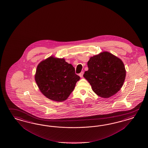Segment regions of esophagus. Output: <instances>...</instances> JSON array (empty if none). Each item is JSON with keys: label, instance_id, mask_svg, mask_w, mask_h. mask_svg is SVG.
I'll list each match as a JSON object with an SVG mask.
<instances>
[{"label": "esophagus", "instance_id": "obj_1", "mask_svg": "<svg viewBox=\"0 0 148 148\" xmlns=\"http://www.w3.org/2000/svg\"><path fill=\"white\" fill-rule=\"evenodd\" d=\"M83 75H84V72H81L79 74V76H80L81 77H83Z\"/></svg>", "mask_w": 148, "mask_h": 148}]
</instances>
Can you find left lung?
<instances>
[{"mask_svg": "<svg viewBox=\"0 0 148 148\" xmlns=\"http://www.w3.org/2000/svg\"><path fill=\"white\" fill-rule=\"evenodd\" d=\"M87 66L88 70L84 76L98 95L109 98L121 90L126 76L121 59L105 51L91 57Z\"/></svg>", "mask_w": 148, "mask_h": 148, "instance_id": "1", "label": "left lung"}]
</instances>
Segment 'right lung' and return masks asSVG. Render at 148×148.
Segmentation results:
<instances>
[{"label":"right lung","instance_id":"obj_1","mask_svg":"<svg viewBox=\"0 0 148 148\" xmlns=\"http://www.w3.org/2000/svg\"><path fill=\"white\" fill-rule=\"evenodd\" d=\"M35 77L40 92L56 101L66 100L80 79L71 64L52 56L38 65Z\"/></svg>","mask_w":148,"mask_h":148}]
</instances>
